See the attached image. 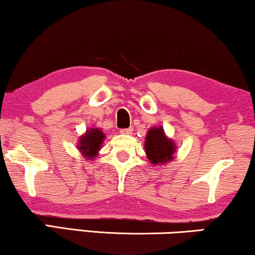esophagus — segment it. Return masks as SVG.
I'll list each match as a JSON object with an SVG mask.
<instances>
[{
  "instance_id": "1",
  "label": "esophagus",
  "mask_w": 255,
  "mask_h": 255,
  "mask_svg": "<svg viewBox=\"0 0 255 255\" xmlns=\"http://www.w3.org/2000/svg\"><path fill=\"white\" fill-rule=\"evenodd\" d=\"M132 128H122V130L120 131L122 134H132Z\"/></svg>"
}]
</instances>
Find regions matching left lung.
Masks as SVG:
<instances>
[{"mask_svg": "<svg viewBox=\"0 0 255 255\" xmlns=\"http://www.w3.org/2000/svg\"><path fill=\"white\" fill-rule=\"evenodd\" d=\"M148 161L154 166H161L175 158L177 146L172 138L165 133L163 127H153L146 133L144 142Z\"/></svg>", "mask_w": 255, "mask_h": 255, "instance_id": "8db88e82", "label": "left lung"}]
</instances>
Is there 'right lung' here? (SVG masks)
<instances>
[{"instance_id":"add662e5","label":"right lung","mask_w":255,"mask_h":255,"mask_svg":"<svg viewBox=\"0 0 255 255\" xmlns=\"http://www.w3.org/2000/svg\"><path fill=\"white\" fill-rule=\"evenodd\" d=\"M104 139H106V134L103 133L102 128H88L85 133L79 137L76 147L83 158L92 160L99 155V151L102 147Z\"/></svg>"}]
</instances>
